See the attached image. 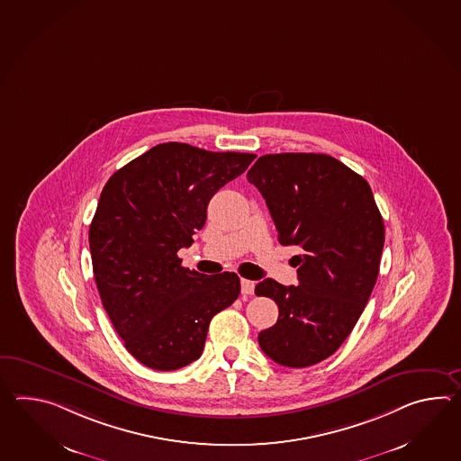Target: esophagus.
I'll return each mask as SVG.
<instances>
[{"label":"esophagus","mask_w":461,"mask_h":461,"mask_svg":"<svg viewBox=\"0 0 461 461\" xmlns=\"http://www.w3.org/2000/svg\"><path fill=\"white\" fill-rule=\"evenodd\" d=\"M241 293L243 294H253L255 293V281L241 279Z\"/></svg>","instance_id":"obj_1"}]
</instances>
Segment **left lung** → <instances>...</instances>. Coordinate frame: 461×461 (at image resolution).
I'll return each mask as SVG.
<instances>
[{"instance_id": "8db88e82", "label": "left lung", "mask_w": 461, "mask_h": 461, "mask_svg": "<svg viewBox=\"0 0 461 461\" xmlns=\"http://www.w3.org/2000/svg\"><path fill=\"white\" fill-rule=\"evenodd\" d=\"M267 200L281 245L301 248L297 286L267 277L256 296L279 307L258 334L267 357L309 367L348 339L379 276L385 228L367 182L326 154H269L246 175Z\"/></svg>"}]
</instances>
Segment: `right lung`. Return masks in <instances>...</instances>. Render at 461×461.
<instances>
[{
  "mask_svg": "<svg viewBox=\"0 0 461 461\" xmlns=\"http://www.w3.org/2000/svg\"><path fill=\"white\" fill-rule=\"evenodd\" d=\"M255 154L208 152L167 142L107 180L89 228L94 277L123 346L154 370L202 356L212 318L240 294L235 273L205 276L182 267L206 206Z\"/></svg>",
  "mask_w": 461,
  "mask_h": 461,
  "instance_id": "1",
  "label": "right lung"
}]
</instances>
